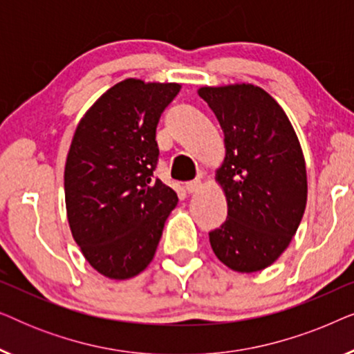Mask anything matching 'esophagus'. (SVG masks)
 <instances>
[{"mask_svg":"<svg viewBox=\"0 0 354 354\" xmlns=\"http://www.w3.org/2000/svg\"><path fill=\"white\" fill-rule=\"evenodd\" d=\"M201 188H203V182L200 180V178H198V180H193V182H187L185 183V190L188 193H196V192H200Z\"/></svg>","mask_w":354,"mask_h":354,"instance_id":"34e87169","label":"esophagus"}]
</instances>
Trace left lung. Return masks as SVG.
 <instances>
[{
    "label": "left lung",
    "instance_id": "obj_1",
    "mask_svg": "<svg viewBox=\"0 0 354 354\" xmlns=\"http://www.w3.org/2000/svg\"><path fill=\"white\" fill-rule=\"evenodd\" d=\"M219 120L225 158L216 171L227 219L209 232L211 248L236 272L269 268L297 234L308 200L301 145L285 111L261 86H201Z\"/></svg>",
    "mask_w": 354,
    "mask_h": 354
}]
</instances>
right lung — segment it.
Segmentation results:
<instances>
[{
    "instance_id": "1",
    "label": "right lung",
    "mask_w": 354,
    "mask_h": 354,
    "mask_svg": "<svg viewBox=\"0 0 354 354\" xmlns=\"http://www.w3.org/2000/svg\"><path fill=\"white\" fill-rule=\"evenodd\" d=\"M178 84L125 79L77 125L64 169L67 221L101 275L132 279L148 268L177 193L156 178V125Z\"/></svg>"
}]
</instances>
